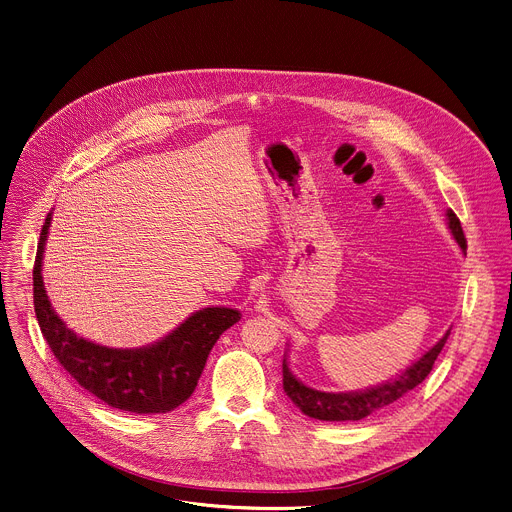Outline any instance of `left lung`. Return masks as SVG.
<instances>
[{
    "label": "left lung",
    "mask_w": 512,
    "mask_h": 512,
    "mask_svg": "<svg viewBox=\"0 0 512 512\" xmlns=\"http://www.w3.org/2000/svg\"><path fill=\"white\" fill-rule=\"evenodd\" d=\"M448 221H450V231H452L454 239L466 251V247H468L466 237H464V231L460 225V218L456 216L454 210H448ZM448 336H450V332L391 383H385V385L369 389V391H360V393H322V391L310 389L304 383H300L294 375H291L287 364L283 362V391L306 415H310L314 419L358 421L362 417L375 413L377 409H381L385 405L395 403L397 399L407 395L411 389H415L419 383H423L425 377L431 373L433 362H435L437 354L442 352Z\"/></svg>",
    "instance_id": "8db88e82"
}]
</instances>
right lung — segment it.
Here are the masks:
<instances>
[{
	"label": "right lung",
	"mask_w": 512,
	"mask_h": 512,
	"mask_svg": "<svg viewBox=\"0 0 512 512\" xmlns=\"http://www.w3.org/2000/svg\"><path fill=\"white\" fill-rule=\"evenodd\" d=\"M50 214L40 233L34 261V312L62 369L107 405L131 413H166L196 389L208 352L227 328L241 320L239 310L204 308L164 340L139 350L99 346L77 336L52 310L42 283V253Z\"/></svg>",
	"instance_id": "obj_1"
}]
</instances>
